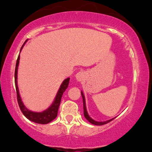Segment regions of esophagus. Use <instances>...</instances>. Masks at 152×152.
Returning a JSON list of instances; mask_svg holds the SVG:
<instances>
[{"mask_svg":"<svg viewBox=\"0 0 152 152\" xmlns=\"http://www.w3.org/2000/svg\"><path fill=\"white\" fill-rule=\"evenodd\" d=\"M83 78H84V74H83V72L80 71V72H78L76 74V78L78 81H81L83 79Z\"/></svg>","mask_w":152,"mask_h":152,"instance_id":"1","label":"esophagus"}]
</instances>
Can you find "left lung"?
Masks as SVG:
<instances>
[{
    "instance_id": "1",
    "label": "left lung",
    "mask_w": 152,
    "mask_h": 152,
    "mask_svg": "<svg viewBox=\"0 0 152 152\" xmlns=\"http://www.w3.org/2000/svg\"><path fill=\"white\" fill-rule=\"evenodd\" d=\"M81 96H82V99H83V114H84L85 118H86V119L90 122V123L93 124L99 125V126H100V125L106 124L109 123V122L111 121H112V120H114V118H112V119H111V120H108V121H106L97 122V121H94V120L92 119V118H91L89 116H88V113H87V111H86V103H85V98H84V96H83V92H81Z\"/></svg>"
}]
</instances>
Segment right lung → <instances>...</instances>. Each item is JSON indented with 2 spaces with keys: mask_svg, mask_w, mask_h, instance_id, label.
I'll return each mask as SVG.
<instances>
[{
  "mask_svg": "<svg viewBox=\"0 0 152 152\" xmlns=\"http://www.w3.org/2000/svg\"><path fill=\"white\" fill-rule=\"evenodd\" d=\"M19 59H20V56H18V58H17V61H16V64H15V89H16V94H17V101H18V104L19 107H20V111H22V113L23 114L24 116H25L28 119H29L31 121H34L35 123L41 124H46L49 123V122L52 121L53 119H55V118H56L57 114H58V107H59V105H60L62 95L64 93V91H65L66 88H68V86H69V80H70V78H68L64 80V82L62 83L61 86L60 87V88H59L58 93H57L55 101H54V102L52 104V105L50 106L48 109H46V111H44L43 112H41V113L33 112V111H28V110L24 106L23 104L21 102V99H20V95H19L18 86H17V71H18Z\"/></svg>",
  "mask_w": 152,
  "mask_h": 152,
  "instance_id": "add662e5",
  "label": "right lung"
}]
</instances>
